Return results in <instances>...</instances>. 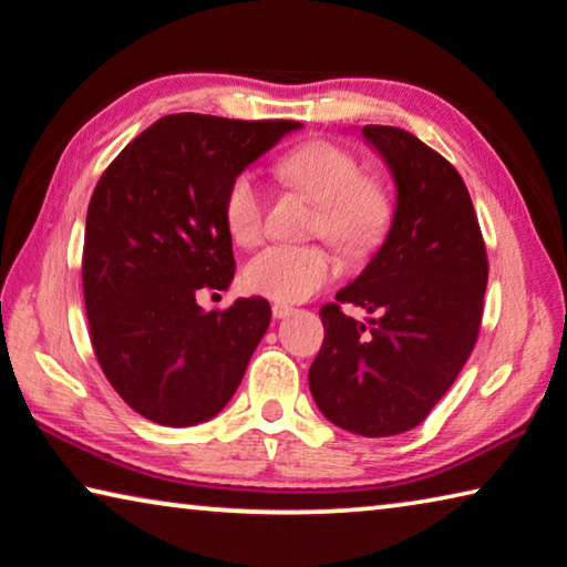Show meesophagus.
Segmentation results:
<instances>
[{
	"label": "esophagus",
	"instance_id": "34e87169",
	"mask_svg": "<svg viewBox=\"0 0 567 567\" xmlns=\"http://www.w3.org/2000/svg\"><path fill=\"white\" fill-rule=\"evenodd\" d=\"M292 312H295V308H290V305H285V302H275V305H272V316H275L277 320L290 318Z\"/></svg>",
	"mask_w": 567,
	"mask_h": 567
}]
</instances>
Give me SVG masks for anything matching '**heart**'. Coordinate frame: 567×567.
Wrapping results in <instances>:
<instances>
[{"label": "heart", "instance_id": "1", "mask_svg": "<svg viewBox=\"0 0 567 567\" xmlns=\"http://www.w3.org/2000/svg\"><path fill=\"white\" fill-rule=\"evenodd\" d=\"M280 176L318 204L312 227L350 255H365L383 239L391 224L385 188L363 178L361 164L346 148L328 141L300 146L280 161ZM224 219L231 239L251 247L265 231V196L251 174H239L224 199ZM336 275V259L320 245H269L245 267L251 292L277 302H300Z\"/></svg>", "mask_w": 567, "mask_h": 567}]
</instances>
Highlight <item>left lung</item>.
<instances>
[{
    "instance_id": "obj_1",
    "label": "left lung",
    "mask_w": 567,
    "mask_h": 567,
    "mask_svg": "<svg viewBox=\"0 0 567 567\" xmlns=\"http://www.w3.org/2000/svg\"><path fill=\"white\" fill-rule=\"evenodd\" d=\"M389 166L396 209L383 245L320 310L326 340L308 381L322 416L361 436L403 434L429 416L477 343L487 249L456 168L409 131L363 125Z\"/></svg>"
}]
</instances>
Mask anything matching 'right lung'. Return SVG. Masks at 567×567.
<instances>
[{"instance_id": "right-lung-1", "label": "right lung", "mask_w": 567, "mask_h": 567, "mask_svg": "<svg viewBox=\"0 0 567 567\" xmlns=\"http://www.w3.org/2000/svg\"><path fill=\"white\" fill-rule=\"evenodd\" d=\"M295 121L178 113L125 146L85 219L83 292L105 379L161 426H194L227 406L272 318L265 298L224 312L196 302L235 280L224 199Z\"/></svg>"}]
</instances>
